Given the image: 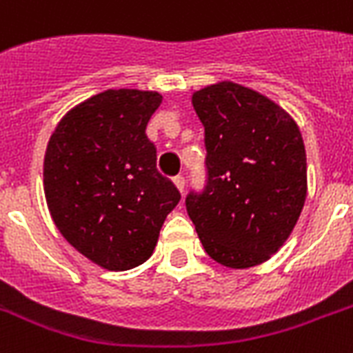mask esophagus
Returning a JSON list of instances; mask_svg holds the SVG:
<instances>
[{
    "label": "esophagus",
    "mask_w": 353,
    "mask_h": 353,
    "mask_svg": "<svg viewBox=\"0 0 353 353\" xmlns=\"http://www.w3.org/2000/svg\"><path fill=\"white\" fill-rule=\"evenodd\" d=\"M174 185H176L179 192H181V194L185 192V185H187V183H185V177H183V176L174 177Z\"/></svg>",
    "instance_id": "obj_1"
}]
</instances>
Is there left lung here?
I'll use <instances>...</instances> for the list:
<instances>
[{
	"mask_svg": "<svg viewBox=\"0 0 353 353\" xmlns=\"http://www.w3.org/2000/svg\"><path fill=\"white\" fill-rule=\"evenodd\" d=\"M192 106L205 128L207 185L187 196L188 216L212 260L258 265L284 245L306 201L301 130L271 99L229 80L196 91Z\"/></svg>",
	"mask_w": 353,
	"mask_h": 353,
	"instance_id": "left-lung-1",
	"label": "left lung"
}]
</instances>
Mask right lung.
I'll list each match as a JSON object with an SVG mask.
<instances>
[{
  "mask_svg": "<svg viewBox=\"0 0 353 353\" xmlns=\"http://www.w3.org/2000/svg\"><path fill=\"white\" fill-rule=\"evenodd\" d=\"M163 97L108 90L69 110L43 159V190L54 225L108 271L146 262L166 216L181 199L157 172L146 124Z\"/></svg>",
  "mask_w": 353,
  "mask_h": 353,
  "instance_id": "right-lung-1",
  "label": "right lung"
}]
</instances>
